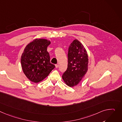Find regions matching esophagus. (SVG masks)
<instances>
[{
    "instance_id": "34e87169",
    "label": "esophagus",
    "mask_w": 122,
    "mask_h": 122,
    "mask_svg": "<svg viewBox=\"0 0 122 122\" xmlns=\"http://www.w3.org/2000/svg\"><path fill=\"white\" fill-rule=\"evenodd\" d=\"M58 67H59V65H57V64L55 65V67H56V68H57Z\"/></svg>"
}]
</instances>
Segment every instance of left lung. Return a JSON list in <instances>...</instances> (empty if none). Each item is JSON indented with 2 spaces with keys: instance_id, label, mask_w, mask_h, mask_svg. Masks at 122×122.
<instances>
[{
  "instance_id": "left-lung-1",
  "label": "left lung",
  "mask_w": 122,
  "mask_h": 122,
  "mask_svg": "<svg viewBox=\"0 0 122 122\" xmlns=\"http://www.w3.org/2000/svg\"><path fill=\"white\" fill-rule=\"evenodd\" d=\"M68 68L62 78L68 86L77 85L86 74L88 68V56L83 45L76 39L68 49Z\"/></svg>"
}]
</instances>
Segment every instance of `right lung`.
<instances>
[{"label": "right lung", "instance_id": "obj_1", "mask_svg": "<svg viewBox=\"0 0 122 122\" xmlns=\"http://www.w3.org/2000/svg\"><path fill=\"white\" fill-rule=\"evenodd\" d=\"M51 41L36 39L25 47L21 56V64L24 75L31 81L38 83L46 77L55 68L51 63L47 47Z\"/></svg>", "mask_w": 122, "mask_h": 122}]
</instances>
